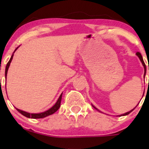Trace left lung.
Returning <instances> with one entry per match:
<instances>
[{
    "label": "left lung",
    "mask_w": 149,
    "mask_h": 149,
    "mask_svg": "<svg viewBox=\"0 0 149 149\" xmlns=\"http://www.w3.org/2000/svg\"><path fill=\"white\" fill-rule=\"evenodd\" d=\"M136 55H138V56H139V59H140V60H141V63H142L143 65V67H144V70H144V71H145V72H144V76H145V74H146V64H145V63H144L143 60V57H142V55H141V53H140V52H136ZM148 69H149V68H148ZM136 107H137V106H136ZM136 107H135V108H136ZM94 108H95V109H97V108H96V107H94ZM135 108H134V109H135ZM132 109V110L129 111V112H126V113L123 114V115H128V114H130V112H132V111H133V109ZM121 115H120V116H121Z\"/></svg>",
    "instance_id": "obj_1"
}]
</instances>
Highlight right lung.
<instances>
[{"instance_id":"1","label":"right lung","mask_w":149,"mask_h":149,"mask_svg":"<svg viewBox=\"0 0 149 149\" xmlns=\"http://www.w3.org/2000/svg\"><path fill=\"white\" fill-rule=\"evenodd\" d=\"M18 48V47H17ZM17 48H16V49H15V51L17 49ZM14 51V52H15ZM13 55H12V56L10 57L9 61L8 62V63H7L6 65V71H5V76H6H6H7V72H8V68H9V65H10V62H11L12 59H13ZM62 94H61V96H60L59 99L58 100V101H57V102L55 103V104L52 107H51L50 109H49L48 110L45 111V112H41V113H38V114H31V113H28V112H24V111H22V110H20V109H17V111L19 112H20L22 115H23L24 116L26 117V118H33V119H38V118H45L47 116H49V115H52V114L55 113V112H56L57 110H58V109L60 108V107H61V99H62Z\"/></svg>"}]
</instances>
